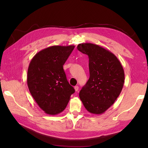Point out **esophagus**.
<instances>
[{
    "instance_id": "esophagus-1",
    "label": "esophagus",
    "mask_w": 148,
    "mask_h": 148,
    "mask_svg": "<svg viewBox=\"0 0 148 148\" xmlns=\"http://www.w3.org/2000/svg\"><path fill=\"white\" fill-rule=\"evenodd\" d=\"M74 88H75V91H78L79 87H78V86H75V87H74Z\"/></svg>"
}]
</instances>
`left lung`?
<instances>
[{
	"label": "left lung",
	"instance_id": "left-lung-1",
	"mask_svg": "<svg viewBox=\"0 0 148 148\" xmlns=\"http://www.w3.org/2000/svg\"><path fill=\"white\" fill-rule=\"evenodd\" d=\"M78 50L89 57V78L79 96L86 109L101 114L115 102L122 90L125 74L113 53L92 43L79 44Z\"/></svg>",
	"mask_w": 148,
	"mask_h": 148
}]
</instances>
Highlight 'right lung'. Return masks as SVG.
Instances as JSON below:
<instances>
[{"instance_id": "obj_1", "label": "right lung", "mask_w": 148, "mask_h": 148, "mask_svg": "<svg viewBox=\"0 0 148 148\" xmlns=\"http://www.w3.org/2000/svg\"><path fill=\"white\" fill-rule=\"evenodd\" d=\"M75 46H53L39 51L31 60L27 75L29 92L45 113L57 115L68 104L75 89L63 69Z\"/></svg>"}]
</instances>
